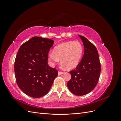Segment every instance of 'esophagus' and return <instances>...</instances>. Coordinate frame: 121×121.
<instances>
[{
	"label": "esophagus",
	"instance_id": "1",
	"mask_svg": "<svg viewBox=\"0 0 121 121\" xmlns=\"http://www.w3.org/2000/svg\"><path fill=\"white\" fill-rule=\"evenodd\" d=\"M64 72H61V71H58V75H59V76H60V75H62V74H64Z\"/></svg>",
	"mask_w": 121,
	"mask_h": 121
}]
</instances>
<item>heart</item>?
Instances as JSON below:
<instances>
[{
    "mask_svg": "<svg viewBox=\"0 0 121 121\" xmlns=\"http://www.w3.org/2000/svg\"><path fill=\"white\" fill-rule=\"evenodd\" d=\"M83 52V47L81 42L77 40L68 41L57 45L53 51L49 52L48 58L53 64L57 63L60 59L63 65L73 69L79 64Z\"/></svg>",
    "mask_w": 121,
    "mask_h": 121,
    "instance_id": "1",
    "label": "heart"
}]
</instances>
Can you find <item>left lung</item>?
I'll use <instances>...</instances> for the list:
<instances>
[{
    "mask_svg": "<svg viewBox=\"0 0 121 121\" xmlns=\"http://www.w3.org/2000/svg\"><path fill=\"white\" fill-rule=\"evenodd\" d=\"M79 36L84 45V55L76 68L69 71L72 77L67 86L72 93L81 96L90 92L96 87L99 78L101 65L96 47L85 37Z\"/></svg>",
    "mask_w": 121,
    "mask_h": 121,
    "instance_id": "obj_1",
    "label": "left lung"
}]
</instances>
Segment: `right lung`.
<instances>
[{
	"instance_id": "obj_1",
	"label": "right lung",
	"mask_w": 121,
	"mask_h": 121,
	"mask_svg": "<svg viewBox=\"0 0 121 121\" xmlns=\"http://www.w3.org/2000/svg\"><path fill=\"white\" fill-rule=\"evenodd\" d=\"M54 41L33 37L18 50L14 69L17 85L27 95L39 98L48 93L58 75L56 69L49 67L48 52Z\"/></svg>"
}]
</instances>
